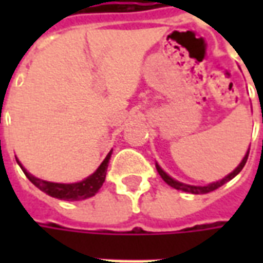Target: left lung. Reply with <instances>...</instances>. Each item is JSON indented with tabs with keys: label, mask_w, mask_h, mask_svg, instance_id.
<instances>
[{
	"label": "left lung",
	"mask_w": 263,
	"mask_h": 263,
	"mask_svg": "<svg viewBox=\"0 0 263 263\" xmlns=\"http://www.w3.org/2000/svg\"><path fill=\"white\" fill-rule=\"evenodd\" d=\"M248 155H249V151L247 152V155L243 156L242 162L239 163V165L235 167V171L231 172L228 176H226L224 179H221V180H218V182H214V183H210V184H207V186H190V184H184V183H180L177 182V180H175V179H172L167 173H166L162 167H160L158 163H156V171H158V173L160 175V177L165 180L171 187L176 189V190H182V192H186V193H192V194H205V193H210V192H214L215 189L221 187L222 184H226L227 182H230L231 179H234V177L237 176L239 172L242 171V167L245 166V163H247V160H248Z\"/></svg>",
	"instance_id": "8db88e82"
}]
</instances>
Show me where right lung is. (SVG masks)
I'll use <instances>...</instances> for the list:
<instances>
[{"instance_id": "right-lung-1", "label": "right lung", "mask_w": 263, "mask_h": 263, "mask_svg": "<svg viewBox=\"0 0 263 263\" xmlns=\"http://www.w3.org/2000/svg\"><path fill=\"white\" fill-rule=\"evenodd\" d=\"M112 151H109V154L105 156L103 163L98 166V169L92 175L86 177L84 180L77 183H53L46 182V180H41L37 177L32 176L31 173H28L24 166L21 165V162L16 159L18 165L21 166L22 172L25 173V176L31 180L39 190H42L43 193L49 194L50 197L59 198V200H66V201H79V200H84V198L92 197L97 193L98 190L103 186L104 180H105V175H107V167H108L109 158H111Z\"/></svg>"}]
</instances>
